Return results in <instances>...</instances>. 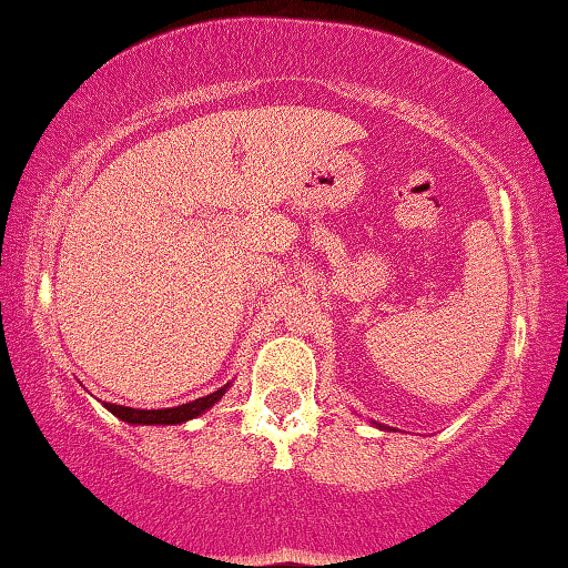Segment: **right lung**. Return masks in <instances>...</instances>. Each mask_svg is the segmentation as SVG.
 Returning a JSON list of instances; mask_svg holds the SVG:
<instances>
[{
  "mask_svg": "<svg viewBox=\"0 0 568 568\" xmlns=\"http://www.w3.org/2000/svg\"><path fill=\"white\" fill-rule=\"evenodd\" d=\"M229 387V385H226ZM226 387L216 389L206 397L193 399V403H185L179 407H165V410H135V407H125V405H110L105 403V407L120 420H125L130 425H175V423H185L191 417H196L201 413H206L209 407L221 399V395L226 393Z\"/></svg>",
  "mask_w": 568,
  "mask_h": 568,
  "instance_id": "add662e5",
  "label": "right lung"
}]
</instances>
